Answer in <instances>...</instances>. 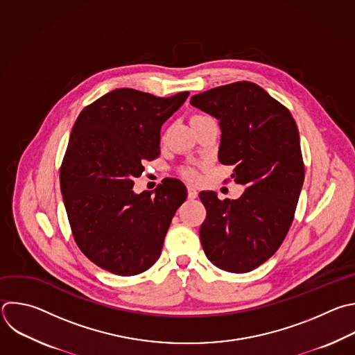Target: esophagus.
I'll use <instances>...</instances> for the list:
<instances>
[{
  "mask_svg": "<svg viewBox=\"0 0 355 355\" xmlns=\"http://www.w3.org/2000/svg\"><path fill=\"white\" fill-rule=\"evenodd\" d=\"M195 198H198V192H196V189H195V188H192V187H188V199L193 200Z\"/></svg>",
  "mask_w": 355,
  "mask_h": 355,
  "instance_id": "34e87169",
  "label": "esophagus"
}]
</instances>
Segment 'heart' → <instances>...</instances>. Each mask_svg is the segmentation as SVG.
Returning <instances> with one entry per match:
<instances>
[{
	"label": "heart",
	"instance_id": "obj_1",
	"mask_svg": "<svg viewBox=\"0 0 355 355\" xmlns=\"http://www.w3.org/2000/svg\"><path fill=\"white\" fill-rule=\"evenodd\" d=\"M182 174H184V177H185V178H188V180H191V181H193V180H196V178H198V173H196L193 168H191V167L184 168Z\"/></svg>",
	"mask_w": 355,
	"mask_h": 355
}]
</instances>
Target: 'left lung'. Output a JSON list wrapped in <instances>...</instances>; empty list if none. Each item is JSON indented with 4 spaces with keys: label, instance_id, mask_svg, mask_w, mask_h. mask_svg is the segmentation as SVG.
Returning a JSON list of instances; mask_svg holds the SVG:
<instances>
[{
    "label": "left lung",
    "instance_id": "1",
    "mask_svg": "<svg viewBox=\"0 0 355 355\" xmlns=\"http://www.w3.org/2000/svg\"><path fill=\"white\" fill-rule=\"evenodd\" d=\"M191 104L218 121V162L245 188L239 199L220 200L202 191L206 218L199 235L218 269L247 273L282 245L304 184L300 134L291 112L252 82H235L196 94Z\"/></svg>",
    "mask_w": 355,
    "mask_h": 355
}]
</instances>
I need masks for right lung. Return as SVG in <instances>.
Masks as SVG:
<instances>
[{"label":"right lung","mask_w":355,"mask_h":355,"mask_svg":"<svg viewBox=\"0 0 355 355\" xmlns=\"http://www.w3.org/2000/svg\"><path fill=\"white\" fill-rule=\"evenodd\" d=\"M188 96L121 87L76 118L60 173L61 193L78 247L107 272L139 275L160 258L187 187L170 178L153 192L135 193L134 180L144 162L159 156L162 125Z\"/></svg>","instance_id":"1"}]
</instances>
